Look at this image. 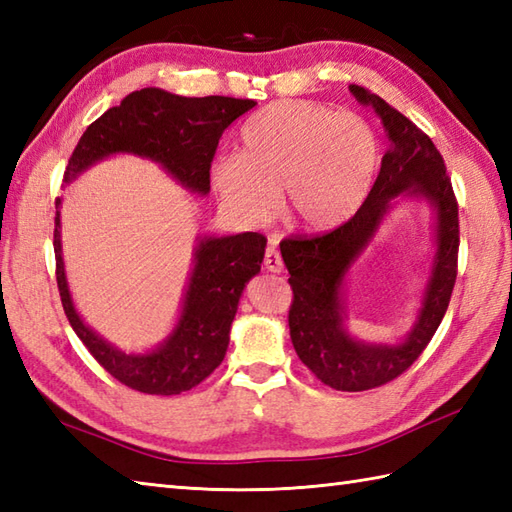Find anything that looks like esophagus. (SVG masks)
<instances>
[{
  "label": "esophagus",
  "mask_w": 512,
  "mask_h": 512,
  "mask_svg": "<svg viewBox=\"0 0 512 512\" xmlns=\"http://www.w3.org/2000/svg\"><path fill=\"white\" fill-rule=\"evenodd\" d=\"M264 266L270 270V273H281V270H284V259H281L279 250L275 246H268L266 248Z\"/></svg>",
  "instance_id": "obj_1"
}]
</instances>
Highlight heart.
I'll return each instance as SVG.
<instances>
[{
  "instance_id": "heart-1",
  "label": "heart",
  "mask_w": 512,
  "mask_h": 512,
  "mask_svg": "<svg viewBox=\"0 0 512 512\" xmlns=\"http://www.w3.org/2000/svg\"><path fill=\"white\" fill-rule=\"evenodd\" d=\"M376 162V136L361 116L279 101L246 123L242 154L215 158L211 180L239 220L266 222L284 191L292 226L330 233L361 209Z\"/></svg>"
}]
</instances>
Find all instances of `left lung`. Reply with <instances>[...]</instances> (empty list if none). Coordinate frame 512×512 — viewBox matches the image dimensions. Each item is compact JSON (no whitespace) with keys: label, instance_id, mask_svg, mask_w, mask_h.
I'll use <instances>...</instances> for the list:
<instances>
[{"label":"left lung","instance_id":"left-lung-1","mask_svg":"<svg viewBox=\"0 0 512 512\" xmlns=\"http://www.w3.org/2000/svg\"><path fill=\"white\" fill-rule=\"evenodd\" d=\"M350 92L376 112L389 140L374 187L343 226L321 235L286 237L279 248L292 288L290 339L301 363L332 389L365 391L407 372L436 334L458 277L460 220L451 178L433 140L378 94L361 85H350ZM405 192L427 199L437 211L439 250L419 321L408 339L398 346H367L342 328L340 286L353 259L371 241L388 200Z\"/></svg>","mask_w":512,"mask_h":512}]
</instances>
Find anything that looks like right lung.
<instances>
[{"label": "right lung", "mask_w": 512, "mask_h": 512, "mask_svg": "<svg viewBox=\"0 0 512 512\" xmlns=\"http://www.w3.org/2000/svg\"><path fill=\"white\" fill-rule=\"evenodd\" d=\"M255 105L233 96L187 99L158 88L132 92L85 129L63 180H74L96 160L112 154H136L160 162L184 187L206 195L211 189V162L224 129ZM59 204L61 198H57V209ZM59 228L57 211L52 244L65 317L105 372L129 389L156 396L189 391L215 372L224 361L239 297L248 279L262 268L266 250L262 233L204 237L195 248V266L178 325L165 345L149 354H125L103 341L76 314L65 281Z\"/></svg>", "instance_id": "add662e5"}]
</instances>
